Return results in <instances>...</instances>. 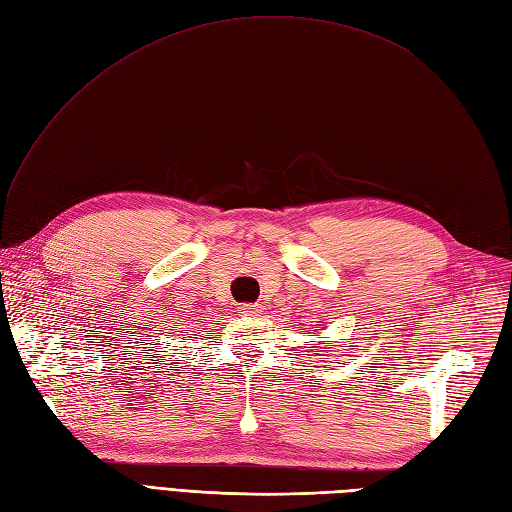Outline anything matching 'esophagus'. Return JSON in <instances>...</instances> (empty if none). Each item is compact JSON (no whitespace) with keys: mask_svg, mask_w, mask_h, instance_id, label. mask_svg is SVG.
Here are the masks:
<instances>
[{"mask_svg":"<svg viewBox=\"0 0 512 512\" xmlns=\"http://www.w3.org/2000/svg\"><path fill=\"white\" fill-rule=\"evenodd\" d=\"M259 311H261L259 305H240L238 307V313H242V316H257Z\"/></svg>","mask_w":512,"mask_h":512,"instance_id":"obj_1","label":"esophagus"}]
</instances>
